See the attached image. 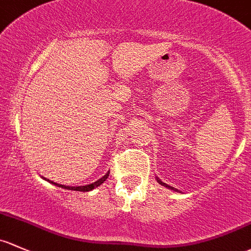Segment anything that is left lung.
Returning <instances> with one entry per match:
<instances>
[{"label":"left lung","mask_w":251,"mask_h":251,"mask_svg":"<svg viewBox=\"0 0 251 251\" xmlns=\"http://www.w3.org/2000/svg\"><path fill=\"white\" fill-rule=\"evenodd\" d=\"M157 180H158V182H159V183H160V184H161V185H164V187H166V188H170V189H174V190L178 191V190H177V189H175V188L170 187V185H168V184H165V183H163V182H161V180H160V179H159V178H157Z\"/></svg>","instance_id":"obj_1"}]
</instances>
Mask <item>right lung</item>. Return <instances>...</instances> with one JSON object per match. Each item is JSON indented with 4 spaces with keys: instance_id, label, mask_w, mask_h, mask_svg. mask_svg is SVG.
Instances as JSON below:
<instances>
[{
    "instance_id": "right-lung-1",
    "label": "right lung",
    "mask_w": 251,
    "mask_h": 251,
    "mask_svg": "<svg viewBox=\"0 0 251 251\" xmlns=\"http://www.w3.org/2000/svg\"><path fill=\"white\" fill-rule=\"evenodd\" d=\"M107 177H109V172H107V174L105 175L104 177H101L100 179L96 180V182L91 183V184H87V185H82V187H71V185H61V184H56V183H53V182H51V183H52V184H56V185H58V187H61V188H64V189H69V190H76V191H90V190L94 189V188L99 187V185H100L101 183H104V182H105V179H106ZM48 180H49V179H48Z\"/></svg>"
}]
</instances>
